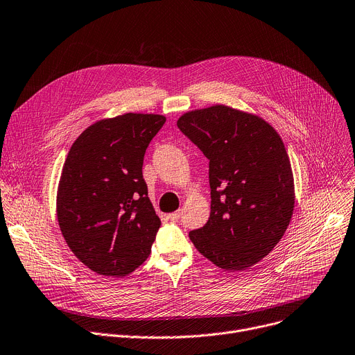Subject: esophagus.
I'll list each match as a JSON object with an SVG mask.
<instances>
[{"mask_svg":"<svg viewBox=\"0 0 355 355\" xmlns=\"http://www.w3.org/2000/svg\"><path fill=\"white\" fill-rule=\"evenodd\" d=\"M180 218H181V209H178V211H175V212H173V214L168 216V220H171L174 223H177Z\"/></svg>","mask_w":355,"mask_h":355,"instance_id":"esophagus-1","label":"esophagus"}]
</instances>
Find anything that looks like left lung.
<instances>
[{
    "instance_id": "obj_1",
    "label": "left lung",
    "mask_w": 355,
    "mask_h": 355,
    "mask_svg": "<svg viewBox=\"0 0 355 355\" xmlns=\"http://www.w3.org/2000/svg\"><path fill=\"white\" fill-rule=\"evenodd\" d=\"M177 127L209 161V218L190 240L223 270L257 264L282 239L294 211L284 143L263 118L225 105L187 112Z\"/></svg>"
}]
</instances>
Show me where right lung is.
Returning <instances> with one entry per match:
<instances>
[{
  "label": "right lung",
  "mask_w": 355,
  "mask_h": 355,
  "mask_svg": "<svg viewBox=\"0 0 355 355\" xmlns=\"http://www.w3.org/2000/svg\"><path fill=\"white\" fill-rule=\"evenodd\" d=\"M165 123L124 114L88 127L71 147L58 185L57 217L80 261L105 277L143 264L161 225L143 178L147 147Z\"/></svg>",
  "instance_id": "right-lung-1"
}]
</instances>
